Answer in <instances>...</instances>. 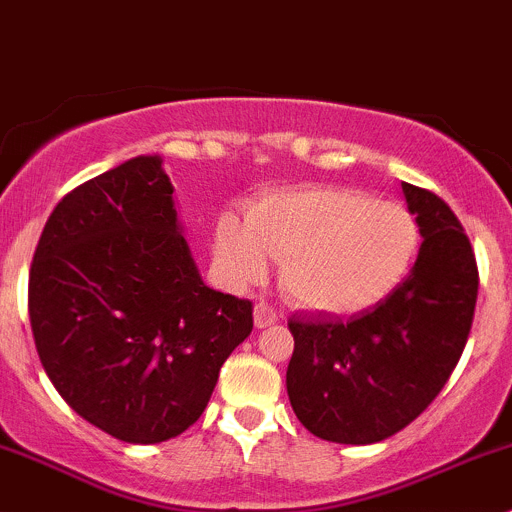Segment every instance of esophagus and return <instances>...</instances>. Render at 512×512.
Instances as JSON below:
<instances>
[{
	"mask_svg": "<svg viewBox=\"0 0 512 512\" xmlns=\"http://www.w3.org/2000/svg\"><path fill=\"white\" fill-rule=\"evenodd\" d=\"M272 324H277L275 309H272L270 304H265V302L255 304V327L265 329V327H272Z\"/></svg>",
	"mask_w": 512,
	"mask_h": 512,
	"instance_id": "esophagus-1",
	"label": "esophagus"
}]
</instances>
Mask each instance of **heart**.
Wrapping results in <instances>:
<instances>
[{
    "label": "heart",
    "instance_id": "heart-1",
    "mask_svg": "<svg viewBox=\"0 0 512 512\" xmlns=\"http://www.w3.org/2000/svg\"><path fill=\"white\" fill-rule=\"evenodd\" d=\"M418 232L409 208L339 185L272 190L245 220L215 227V260L235 282L262 280L282 262V285L304 309L359 314L384 302L409 275Z\"/></svg>",
    "mask_w": 512,
    "mask_h": 512
}]
</instances>
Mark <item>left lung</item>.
Masks as SVG:
<instances>
[{
    "label": "left lung",
    "instance_id": "1",
    "mask_svg": "<svg viewBox=\"0 0 512 512\" xmlns=\"http://www.w3.org/2000/svg\"><path fill=\"white\" fill-rule=\"evenodd\" d=\"M401 188L423 237L409 277L349 319H289V404L324 441L366 446L399 433L446 386L468 342L478 299L471 240L436 193Z\"/></svg>",
    "mask_w": 512,
    "mask_h": 512
}]
</instances>
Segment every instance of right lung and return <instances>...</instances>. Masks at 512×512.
<instances>
[{
    "mask_svg": "<svg viewBox=\"0 0 512 512\" xmlns=\"http://www.w3.org/2000/svg\"><path fill=\"white\" fill-rule=\"evenodd\" d=\"M160 156L64 195L29 270L41 366L81 418L126 443L193 426L220 366L252 332V302L203 282Z\"/></svg>",
    "mask_w": 512,
    "mask_h": 512,
    "instance_id": "obj_1",
    "label": "right lung"
}]
</instances>
